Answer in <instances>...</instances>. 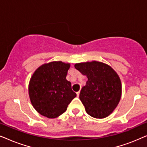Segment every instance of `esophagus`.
<instances>
[{"mask_svg":"<svg viewBox=\"0 0 147 147\" xmlns=\"http://www.w3.org/2000/svg\"><path fill=\"white\" fill-rule=\"evenodd\" d=\"M80 91H78V92H77V93H76V94H77V96H78V97L80 96Z\"/></svg>","mask_w":147,"mask_h":147,"instance_id":"34e87169","label":"esophagus"}]
</instances>
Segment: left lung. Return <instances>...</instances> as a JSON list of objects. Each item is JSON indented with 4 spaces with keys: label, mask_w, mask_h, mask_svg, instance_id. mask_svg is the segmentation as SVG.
Listing matches in <instances>:
<instances>
[{
    "label": "left lung",
    "mask_w": 147,
    "mask_h": 147,
    "mask_svg": "<svg viewBox=\"0 0 147 147\" xmlns=\"http://www.w3.org/2000/svg\"><path fill=\"white\" fill-rule=\"evenodd\" d=\"M75 67L88 78L80 94L86 112L96 118L110 115L121 98L122 86L118 74L109 65L98 61L77 63Z\"/></svg>",
    "instance_id": "obj_1"
}]
</instances>
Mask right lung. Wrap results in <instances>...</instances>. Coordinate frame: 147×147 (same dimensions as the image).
<instances>
[{"label":"right lung","instance_id":"obj_1","mask_svg":"<svg viewBox=\"0 0 147 147\" xmlns=\"http://www.w3.org/2000/svg\"><path fill=\"white\" fill-rule=\"evenodd\" d=\"M70 65L62 61L44 64L30 80L29 94L32 105L40 114L49 118L64 113L76 94L66 80Z\"/></svg>","mask_w":147,"mask_h":147}]
</instances>
